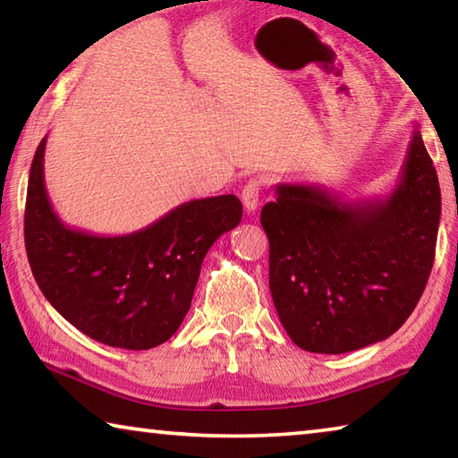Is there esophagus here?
Wrapping results in <instances>:
<instances>
[{"label": "esophagus", "mask_w": 458, "mask_h": 458, "mask_svg": "<svg viewBox=\"0 0 458 458\" xmlns=\"http://www.w3.org/2000/svg\"><path fill=\"white\" fill-rule=\"evenodd\" d=\"M260 190H262V182L257 180V177H254V180H250V182L244 185V190H242V204L246 208V212H254L259 208Z\"/></svg>", "instance_id": "1"}]
</instances>
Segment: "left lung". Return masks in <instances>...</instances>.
<instances>
[{
    "mask_svg": "<svg viewBox=\"0 0 458 458\" xmlns=\"http://www.w3.org/2000/svg\"><path fill=\"white\" fill-rule=\"evenodd\" d=\"M438 222V177L418 129L387 198L344 201L278 183L260 224L270 294L293 344L345 353L396 333L428 283Z\"/></svg>",
    "mask_w": 458,
    "mask_h": 458,
    "instance_id": "left-lung-1",
    "label": "left lung"
}]
</instances>
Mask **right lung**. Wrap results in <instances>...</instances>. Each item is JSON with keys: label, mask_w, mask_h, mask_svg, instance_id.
<instances>
[{"label": "right lung", "mask_w": 458, "mask_h": 458, "mask_svg": "<svg viewBox=\"0 0 458 458\" xmlns=\"http://www.w3.org/2000/svg\"><path fill=\"white\" fill-rule=\"evenodd\" d=\"M46 137L28 180L24 240L32 275L50 305L90 339L151 350L190 311L210 246L242 220L236 196L191 199L143 230L97 236L68 228L44 185Z\"/></svg>", "instance_id": "obj_1"}]
</instances>
